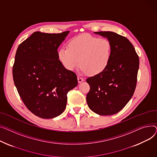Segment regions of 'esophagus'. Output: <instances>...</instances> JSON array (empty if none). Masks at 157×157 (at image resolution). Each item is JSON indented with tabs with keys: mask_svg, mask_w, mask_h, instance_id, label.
<instances>
[{
	"mask_svg": "<svg viewBox=\"0 0 157 157\" xmlns=\"http://www.w3.org/2000/svg\"><path fill=\"white\" fill-rule=\"evenodd\" d=\"M77 80H78V83H81V82H82L84 80V78H82V77H79V76H78V77H77Z\"/></svg>",
	"mask_w": 157,
	"mask_h": 157,
	"instance_id": "34e87169",
	"label": "esophagus"
}]
</instances>
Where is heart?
<instances>
[{
  "mask_svg": "<svg viewBox=\"0 0 157 157\" xmlns=\"http://www.w3.org/2000/svg\"><path fill=\"white\" fill-rule=\"evenodd\" d=\"M112 52V43L108 39L82 34L68 42V49H61L58 57L68 70H74L80 63L82 72L96 75L107 68Z\"/></svg>",
  "mask_w": 157,
  "mask_h": 157,
  "instance_id": "1",
  "label": "heart"
}]
</instances>
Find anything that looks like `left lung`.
<instances>
[{"label": "left lung", "mask_w": 157, "mask_h": 157, "mask_svg": "<svg viewBox=\"0 0 157 157\" xmlns=\"http://www.w3.org/2000/svg\"><path fill=\"white\" fill-rule=\"evenodd\" d=\"M112 43V57L107 68L86 79L90 86L86 100L89 108L100 115L118 113L127 104L136 87L140 60L126 37L112 32H94Z\"/></svg>", "instance_id": "obj_1"}]
</instances>
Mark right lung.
<instances>
[{
  "instance_id": "add662e5",
  "label": "right lung",
  "mask_w": 157,
  "mask_h": 157,
  "mask_svg": "<svg viewBox=\"0 0 157 157\" xmlns=\"http://www.w3.org/2000/svg\"><path fill=\"white\" fill-rule=\"evenodd\" d=\"M70 32L33 33L16 51L14 85L23 103L35 115L52 118L65 109L67 93L78 84L74 72L59 59L58 49Z\"/></svg>"
}]
</instances>
